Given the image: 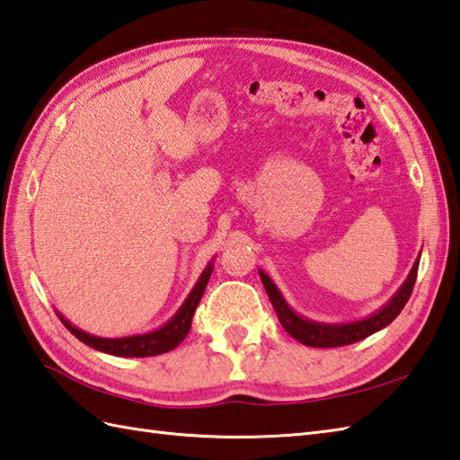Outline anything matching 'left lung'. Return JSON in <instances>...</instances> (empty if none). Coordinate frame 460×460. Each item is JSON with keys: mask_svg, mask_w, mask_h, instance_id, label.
<instances>
[{"mask_svg": "<svg viewBox=\"0 0 460 460\" xmlns=\"http://www.w3.org/2000/svg\"><path fill=\"white\" fill-rule=\"evenodd\" d=\"M417 270H420V258L415 260L410 275H407V279L402 283V288L395 291L394 297L387 301L382 309H377L374 314L366 316V319L352 323H319L305 319V316L295 313L289 307V303L285 301L281 291L278 289V285L270 279L268 273L260 270V278L265 291H268V297L273 305L275 313H278L279 323L295 341H299L305 346H314V349H334V346L358 342L366 339V336L382 331L384 326L390 324L395 316L402 313L405 303L411 297L413 285L417 279Z\"/></svg>", "mask_w": 460, "mask_h": 460, "instance_id": "8db88e82", "label": "left lung"}]
</instances>
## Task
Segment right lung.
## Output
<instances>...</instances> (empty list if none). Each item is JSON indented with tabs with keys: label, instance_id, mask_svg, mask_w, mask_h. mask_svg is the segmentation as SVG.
I'll use <instances>...</instances> for the list:
<instances>
[{
	"label": "right lung",
	"instance_id": "obj_1",
	"mask_svg": "<svg viewBox=\"0 0 460 460\" xmlns=\"http://www.w3.org/2000/svg\"><path fill=\"white\" fill-rule=\"evenodd\" d=\"M212 263H214V260H210L207 268H204L199 281L195 283V288L190 289L189 297L185 299V303L181 305L179 311L172 314L165 324L151 332L119 336V339H104V336H96V334H90L83 329H78V326L68 323L60 313H57V314H58V319L63 321L66 329L73 332L80 342H84L90 346V349L100 350L104 354L129 356V358H144V356H157L163 352H169L172 349H177V346L185 341V336L190 331L192 314H195V311L199 307L202 293H204V289H207V283H208L210 273L214 270Z\"/></svg>",
	"mask_w": 460,
	"mask_h": 460
}]
</instances>
